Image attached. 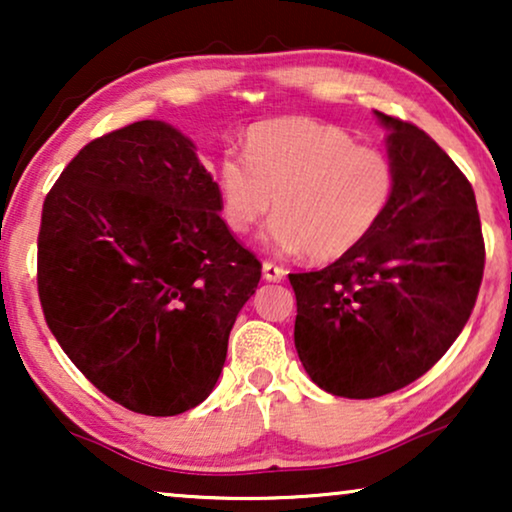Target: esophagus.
Returning <instances> with one entry per match:
<instances>
[{"label":"esophagus","mask_w":512,"mask_h":512,"mask_svg":"<svg viewBox=\"0 0 512 512\" xmlns=\"http://www.w3.org/2000/svg\"><path fill=\"white\" fill-rule=\"evenodd\" d=\"M263 277L268 279V282H282V279L286 277V270L282 268V265H275L272 261H265L263 263Z\"/></svg>","instance_id":"34e87169"}]
</instances>
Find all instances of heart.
<instances>
[{
	"instance_id": "1",
	"label": "heart",
	"mask_w": 512,
	"mask_h": 512,
	"mask_svg": "<svg viewBox=\"0 0 512 512\" xmlns=\"http://www.w3.org/2000/svg\"><path fill=\"white\" fill-rule=\"evenodd\" d=\"M396 170L387 153L359 146L340 125L289 116L247 132L244 156L216 167L223 223L247 233L270 214V244L331 263L354 251L384 219Z\"/></svg>"
}]
</instances>
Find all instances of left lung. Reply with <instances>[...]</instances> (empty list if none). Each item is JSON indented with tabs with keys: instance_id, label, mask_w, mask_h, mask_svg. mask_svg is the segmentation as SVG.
Listing matches in <instances>:
<instances>
[{
	"instance_id": "1",
	"label": "left lung",
	"mask_w": 512,
	"mask_h": 512,
	"mask_svg": "<svg viewBox=\"0 0 512 512\" xmlns=\"http://www.w3.org/2000/svg\"><path fill=\"white\" fill-rule=\"evenodd\" d=\"M391 135V205L354 251L289 275L296 349L314 384L342 398L398 391L436 366L471 317L485 240L471 181L417 125L375 111Z\"/></svg>"
}]
</instances>
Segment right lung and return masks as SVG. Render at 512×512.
<instances>
[{
    "instance_id": "right-lung-1",
    "label": "right lung",
    "mask_w": 512,
    "mask_h": 512,
    "mask_svg": "<svg viewBox=\"0 0 512 512\" xmlns=\"http://www.w3.org/2000/svg\"><path fill=\"white\" fill-rule=\"evenodd\" d=\"M188 137L137 121L93 139L41 209L37 289L46 324L111 401L172 417L219 380L261 261L221 219Z\"/></svg>"
}]
</instances>
